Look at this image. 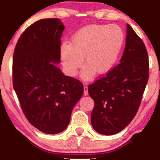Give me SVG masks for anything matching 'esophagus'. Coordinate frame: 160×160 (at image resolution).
<instances>
[{"label": "esophagus", "instance_id": "esophagus-1", "mask_svg": "<svg viewBox=\"0 0 160 160\" xmlns=\"http://www.w3.org/2000/svg\"><path fill=\"white\" fill-rule=\"evenodd\" d=\"M84 95H88V87H87V86H86V85H84Z\"/></svg>", "mask_w": 160, "mask_h": 160}]
</instances>
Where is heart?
I'll use <instances>...</instances> for the list:
<instances>
[{
    "mask_svg": "<svg viewBox=\"0 0 160 160\" xmlns=\"http://www.w3.org/2000/svg\"><path fill=\"white\" fill-rule=\"evenodd\" d=\"M124 33L117 25H91L72 36L71 43L63 42L60 52L68 75L74 76L84 63L82 76L84 79L94 73L104 74L114 66L123 44Z\"/></svg>",
    "mask_w": 160,
    "mask_h": 160,
    "instance_id": "obj_1",
    "label": "heart"
}]
</instances>
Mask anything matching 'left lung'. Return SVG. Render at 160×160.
<instances>
[{
    "mask_svg": "<svg viewBox=\"0 0 160 160\" xmlns=\"http://www.w3.org/2000/svg\"><path fill=\"white\" fill-rule=\"evenodd\" d=\"M127 32L121 62L88 87L95 102L91 123L102 135L116 134L130 123L148 80L149 62L145 44L128 24Z\"/></svg>",
    "mask_w": 160,
    "mask_h": 160,
    "instance_id": "1",
    "label": "left lung"
}]
</instances>
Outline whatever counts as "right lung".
Here are the masks:
<instances>
[{"label":"right lung","mask_w":160,"mask_h":160,"mask_svg":"<svg viewBox=\"0 0 160 160\" xmlns=\"http://www.w3.org/2000/svg\"><path fill=\"white\" fill-rule=\"evenodd\" d=\"M64 25L57 18L32 24L19 37L12 64L13 87L22 112L41 132L58 134L68 125L84 92L80 81L63 74L55 63Z\"/></svg>","instance_id":"right-lung-1"}]
</instances>
